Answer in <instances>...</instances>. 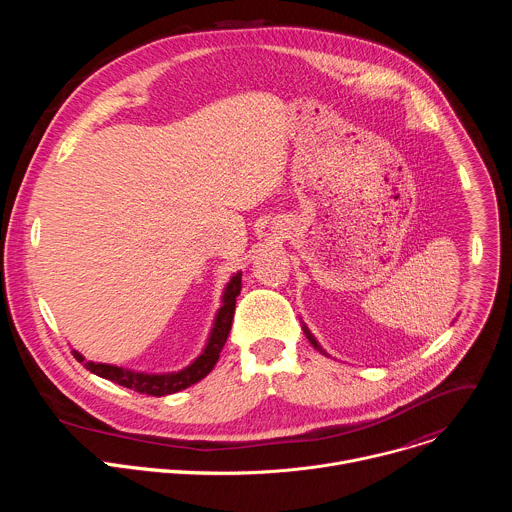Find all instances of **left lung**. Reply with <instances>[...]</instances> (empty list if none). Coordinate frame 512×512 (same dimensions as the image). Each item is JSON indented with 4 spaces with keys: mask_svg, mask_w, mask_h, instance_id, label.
<instances>
[{
    "mask_svg": "<svg viewBox=\"0 0 512 512\" xmlns=\"http://www.w3.org/2000/svg\"><path fill=\"white\" fill-rule=\"evenodd\" d=\"M304 330H306V328H304ZM306 334H308V338H310V342H312V344H314V346H316V348H318V350H322V348H320V346H318V342H316V340H314V336H312V334H310V332H308V330H306Z\"/></svg>",
    "mask_w": 512,
    "mask_h": 512,
    "instance_id": "1",
    "label": "left lung"
}]
</instances>
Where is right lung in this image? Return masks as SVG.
<instances>
[{
  "label": "right lung",
  "mask_w": 512,
  "mask_h": 512,
  "mask_svg": "<svg viewBox=\"0 0 512 512\" xmlns=\"http://www.w3.org/2000/svg\"><path fill=\"white\" fill-rule=\"evenodd\" d=\"M241 294V273H235L233 279L227 283L225 296H223V308L218 310L216 318H214V326L210 332V338L206 342V348L202 350V354L190 364V367L178 371V373H168V375H148V373H135V371H127L123 367H113V364H103V362H91L85 360L83 354H79L77 350H72L75 358L79 362L85 364V369L95 373L97 377L109 379L121 387H127L135 393L141 395H152V397H164V395H172L178 393L194 383H198L200 379H204L221 356V350L229 338L231 326H233V316H235V304H237V296Z\"/></svg>",
  "instance_id": "1"
}]
</instances>
